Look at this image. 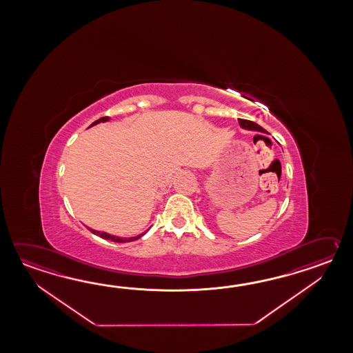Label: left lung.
<instances>
[{
  "instance_id": "1",
  "label": "left lung",
  "mask_w": 353,
  "mask_h": 353,
  "mask_svg": "<svg viewBox=\"0 0 353 353\" xmlns=\"http://www.w3.org/2000/svg\"><path fill=\"white\" fill-rule=\"evenodd\" d=\"M239 123L242 128H246V130H254V131H259V132H263V134H268V131L265 128L259 126L255 122L252 121L243 120V119H239Z\"/></svg>"
}]
</instances>
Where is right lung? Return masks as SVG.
I'll return each mask as SVG.
<instances>
[{"instance_id": "right-lung-1", "label": "right lung", "mask_w": 353, "mask_h": 353, "mask_svg": "<svg viewBox=\"0 0 353 353\" xmlns=\"http://www.w3.org/2000/svg\"><path fill=\"white\" fill-rule=\"evenodd\" d=\"M110 119L108 117H101L99 120L94 121L90 126H94V125H97L99 122H105V121H108ZM92 233H94V234H97L99 237H102V239H105V240H111L113 242H131V241L139 240L140 237H143L145 233L148 232V231H145V232L141 233V234H139V236H136V237H117V236H113V234H110V233L107 232H99V231H96V230H90Z\"/></svg>"}]
</instances>
